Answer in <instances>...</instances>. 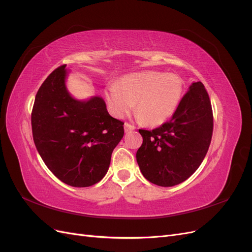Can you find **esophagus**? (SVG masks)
I'll return each instance as SVG.
<instances>
[{"mask_svg": "<svg viewBox=\"0 0 252 252\" xmlns=\"http://www.w3.org/2000/svg\"><path fill=\"white\" fill-rule=\"evenodd\" d=\"M134 126H132V125H130V124H128V123H125L124 124V130H125V132H129V131H131V130H134Z\"/></svg>", "mask_w": 252, "mask_h": 252, "instance_id": "34e87169", "label": "esophagus"}]
</instances>
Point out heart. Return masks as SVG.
I'll use <instances>...</instances> for the list:
<instances>
[{
    "label": "heart",
    "instance_id": "b5f03b06",
    "mask_svg": "<svg viewBox=\"0 0 252 252\" xmlns=\"http://www.w3.org/2000/svg\"><path fill=\"white\" fill-rule=\"evenodd\" d=\"M184 85L177 74L144 71L128 74L118 86L106 89V101L112 116L122 119L130 113L136 102L138 120L149 126L168 121L181 104Z\"/></svg>",
    "mask_w": 252,
    "mask_h": 252
}]
</instances>
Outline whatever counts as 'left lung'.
<instances>
[{"instance_id": "left-lung-1", "label": "left lung", "mask_w": 252, "mask_h": 252, "mask_svg": "<svg viewBox=\"0 0 252 252\" xmlns=\"http://www.w3.org/2000/svg\"><path fill=\"white\" fill-rule=\"evenodd\" d=\"M213 130L209 95L201 82H193L170 121L154 130H143L136 162L149 182L171 187L195 172L207 154Z\"/></svg>"}]
</instances>
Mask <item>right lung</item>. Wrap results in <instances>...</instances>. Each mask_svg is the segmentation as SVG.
Listing matches in <instances>:
<instances>
[{"instance_id": "obj_1", "label": "right lung", "mask_w": 252, "mask_h": 252, "mask_svg": "<svg viewBox=\"0 0 252 252\" xmlns=\"http://www.w3.org/2000/svg\"><path fill=\"white\" fill-rule=\"evenodd\" d=\"M66 65L52 71L35 95L32 136L48 169L65 184L88 187L107 173L111 154L124 135L104 98L73 97L66 86Z\"/></svg>"}]
</instances>
